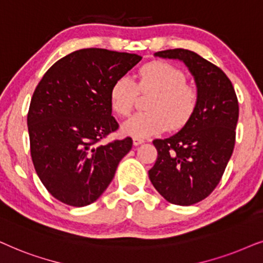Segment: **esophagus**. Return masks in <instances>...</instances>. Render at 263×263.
<instances>
[{
  "label": "esophagus",
  "mask_w": 263,
  "mask_h": 263,
  "mask_svg": "<svg viewBox=\"0 0 263 263\" xmlns=\"http://www.w3.org/2000/svg\"><path fill=\"white\" fill-rule=\"evenodd\" d=\"M145 141L143 138H134V145H139V144H142V143H144Z\"/></svg>",
  "instance_id": "1"
}]
</instances>
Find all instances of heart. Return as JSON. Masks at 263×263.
I'll list each match as a JSON object with an SVG mask.
<instances>
[{"label":"heart","instance_id":"obj_1","mask_svg":"<svg viewBox=\"0 0 263 263\" xmlns=\"http://www.w3.org/2000/svg\"><path fill=\"white\" fill-rule=\"evenodd\" d=\"M152 93L146 102V111L136 114L122 125L125 135L145 138L170 129H179L187 124L196 108L199 93L186 83L185 73L168 62L155 61L143 66L138 82L121 76L110 87L111 109L127 117L134 109L138 93Z\"/></svg>","mask_w":263,"mask_h":263}]
</instances>
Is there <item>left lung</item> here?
I'll return each instance as SVG.
<instances>
[{"label": "left lung", "instance_id": "left-lung-1", "mask_svg": "<svg viewBox=\"0 0 263 263\" xmlns=\"http://www.w3.org/2000/svg\"><path fill=\"white\" fill-rule=\"evenodd\" d=\"M155 56L183 61L194 76L199 100L179 132L153 141L157 159L149 179L166 201L191 205L208 197L221 180L236 143L238 99L229 77L196 52L168 49Z\"/></svg>", "mask_w": 263, "mask_h": 263}]
</instances>
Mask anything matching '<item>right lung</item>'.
Here are the masks:
<instances>
[{"instance_id":"right-lung-1","label":"right lung","mask_w":263,"mask_h":263,"mask_svg":"<svg viewBox=\"0 0 263 263\" xmlns=\"http://www.w3.org/2000/svg\"><path fill=\"white\" fill-rule=\"evenodd\" d=\"M141 59L80 49L55 62L38 83L27 113L31 157L45 189L65 204L95 202L131 150L129 137L100 142L119 128L111 117L110 87Z\"/></svg>"}]
</instances>
